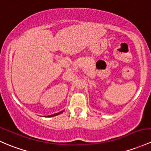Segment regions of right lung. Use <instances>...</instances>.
Segmentation results:
<instances>
[{
  "label": "right lung",
  "instance_id": "right-lung-1",
  "mask_svg": "<svg viewBox=\"0 0 151 151\" xmlns=\"http://www.w3.org/2000/svg\"><path fill=\"white\" fill-rule=\"evenodd\" d=\"M63 111H64V110H63ZM63 111H60V112H58V113H56V114H52V115H49V116H45V117H52V116H57V115H58V114H60L63 113Z\"/></svg>",
  "mask_w": 151,
  "mask_h": 151
}]
</instances>
